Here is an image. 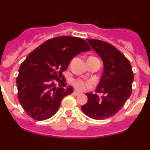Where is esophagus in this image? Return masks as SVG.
Masks as SVG:
<instances>
[{
	"mask_svg": "<svg viewBox=\"0 0 150 150\" xmlns=\"http://www.w3.org/2000/svg\"><path fill=\"white\" fill-rule=\"evenodd\" d=\"M73 94H74V95H76H76H79V94H80V93H79V91H78L77 90H74V92H73Z\"/></svg>",
	"mask_w": 150,
	"mask_h": 150,
	"instance_id": "obj_1",
	"label": "esophagus"
}]
</instances>
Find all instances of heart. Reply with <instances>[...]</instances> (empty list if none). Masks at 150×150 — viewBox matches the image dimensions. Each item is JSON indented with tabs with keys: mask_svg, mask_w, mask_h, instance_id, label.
<instances>
[{
	"mask_svg": "<svg viewBox=\"0 0 150 150\" xmlns=\"http://www.w3.org/2000/svg\"><path fill=\"white\" fill-rule=\"evenodd\" d=\"M75 88L79 91H84L88 88H91L93 86V82L91 80H83V79H74L72 82Z\"/></svg>",
	"mask_w": 150,
	"mask_h": 150,
	"instance_id": "obj_1",
	"label": "heart"
}]
</instances>
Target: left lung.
Instances as JSON below:
<instances>
[{
	"label": "left lung",
	"mask_w": 150,
	"mask_h": 150,
	"mask_svg": "<svg viewBox=\"0 0 150 150\" xmlns=\"http://www.w3.org/2000/svg\"><path fill=\"white\" fill-rule=\"evenodd\" d=\"M86 40L104 64V71L96 88L97 92L102 95L87 93L88 101L81 110L91 119L105 120L116 114L129 98L134 74L129 61L114 46L99 40Z\"/></svg>",
	"instance_id": "8db88e82"
}]
</instances>
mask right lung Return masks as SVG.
Wrapping results in <instances>:
<instances>
[{"label":"right lung","mask_w":150,"mask_h":150,"mask_svg":"<svg viewBox=\"0 0 150 150\" xmlns=\"http://www.w3.org/2000/svg\"><path fill=\"white\" fill-rule=\"evenodd\" d=\"M89 50L82 38L62 36L46 40L28 55L19 67L16 85L18 100L29 116L41 121L55 114L62 99L74 91L64 76L59 80L62 74L74 56Z\"/></svg>","instance_id":"add662e5"}]
</instances>
